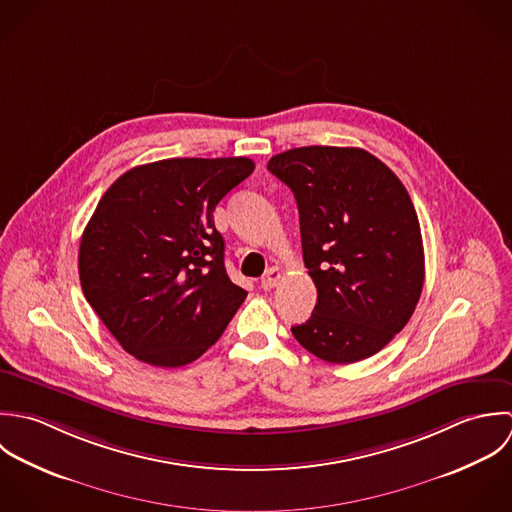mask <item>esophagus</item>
Masks as SVG:
<instances>
[{"label": "esophagus", "mask_w": 512, "mask_h": 512, "mask_svg": "<svg viewBox=\"0 0 512 512\" xmlns=\"http://www.w3.org/2000/svg\"><path fill=\"white\" fill-rule=\"evenodd\" d=\"M281 277H283V271H281L279 267H271V269L265 273V277L261 279V289H265V291L275 289V287L279 285Z\"/></svg>", "instance_id": "obj_1"}]
</instances>
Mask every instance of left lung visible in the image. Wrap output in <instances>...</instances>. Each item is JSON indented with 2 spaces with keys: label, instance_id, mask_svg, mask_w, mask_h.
Instances as JSON below:
<instances>
[{
  "label": "left lung",
  "instance_id": "1",
  "mask_svg": "<svg viewBox=\"0 0 512 512\" xmlns=\"http://www.w3.org/2000/svg\"><path fill=\"white\" fill-rule=\"evenodd\" d=\"M267 168L295 194L318 295L293 336L332 364L374 356L408 324L423 289L421 229L408 190L362 148H293Z\"/></svg>",
  "mask_w": 512,
  "mask_h": 512
}]
</instances>
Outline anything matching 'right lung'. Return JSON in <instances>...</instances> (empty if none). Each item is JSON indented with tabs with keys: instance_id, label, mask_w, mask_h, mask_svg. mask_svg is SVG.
<instances>
[{
	"instance_id": "right-lung-1",
	"label": "right lung",
	"mask_w": 512,
	"mask_h": 512,
	"mask_svg": "<svg viewBox=\"0 0 512 512\" xmlns=\"http://www.w3.org/2000/svg\"><path fill=\"white\" fill-rule=\"evenodd\" d=\"M253 170L243 156L168 158L128 170L104 192L81 237V287L140 362L198 360L245 301L227 277L213 209Z\"/></svg>"
}]
</instances>
